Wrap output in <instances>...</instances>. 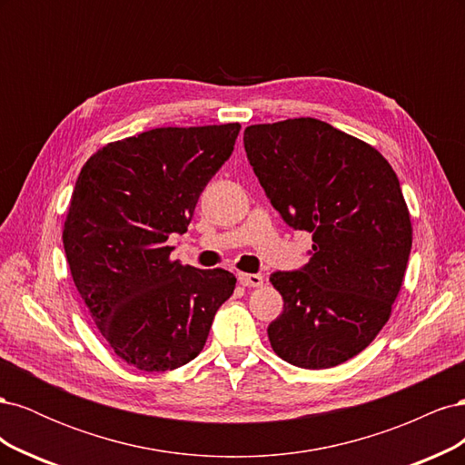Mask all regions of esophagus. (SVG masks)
<instances>
[{
    "instance_id": "34e87169",
    "label": "esophagus",
    "mask_w": 465,
    "mask_h": 465,
    "mask_svg": "<svg viewBox=\"0 0 465 465\" xmlns=\"http://www.w3.org/2000/svg\"><path fill=\"white\" fill-rule=\"evenodd\" d=\"M238 281L244 287H262L263 277L260 273H238Z\"/></svg>"
}]
</instances>
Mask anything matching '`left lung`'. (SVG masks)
<instances>
[{"mask_svg":"<svg viewBox=\"0 0 465 465\" xmlns=\"http://www.w3.org/2000/svg\"><path fill=\"white\" fill-rule=\"evenodd\" d=\"M244 149L272 205L314 242L299 272L272 273L283 314L267 337L294 367H337L372 343L401 289L413 229L400 180L372 145L316 118L248 125Z\"/></svg>","mask_w":465,"mask_h":465,"instance_id":"8db88e82","label":"left lung"}]
</instances>
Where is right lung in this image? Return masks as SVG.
<instances>
[{"mask_svg": "<svg viewBox=\"0 0 465 465\" xmlns=\"http://www.w3.org/2000/svg\"><path fill=\"white\" fill-rule=\"evenodd\" d=\"M241 124L154 128L106 143L83 164L64 223L74 283L114 353L145 372L202 353L231 272L171 260L207 182L231 157Z\"/></svg>", "mask_w": 465, "mask_h": 465, "instance_id": "1", "label": "right lung"}]
</instances>
